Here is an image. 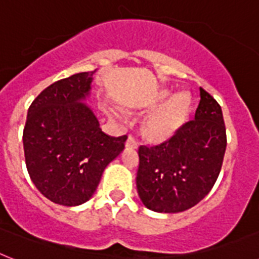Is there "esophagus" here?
<instances>
[{"label":"esophagus","mask_w":259,"mask_h":259,"mask_svg":"<svg viewBox=\"0 0 259 259\" xmlns=\"http://www.w3.org/2000/svg\"><path fill=\"white\" fill-rule=\"evenodd\" d=\"M125 146L127 149H137L138 148V142H137L136 138H134L133 136H129V138H127V141H126Z\"/></svg>","instance_id":"obj_1"}]
</instances>
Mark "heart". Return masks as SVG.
Returning <instances> with one entry per match:
<instances>
[{"label":"heart","mask_w":259,"mask_h":259,"mask_svg":"<svg viewBox=\"0 0 259 259\" xmlns=\"http://www.w3.org/2000/svg\"><path fill=\"white\" fill-rule=\"evenodd\" d=\"M169 92L163 90L158 94L157 100L151 104V108H157L169 97ZM191 96L186 92L174 94L155 111L149 115L142 126L145 138L151 142H162L173 137L186 122L191 110ZM105 111L111 117H118V113L111 108H105Z\"/></svg>","instance_id":"b5f03b06"}]
</instances>
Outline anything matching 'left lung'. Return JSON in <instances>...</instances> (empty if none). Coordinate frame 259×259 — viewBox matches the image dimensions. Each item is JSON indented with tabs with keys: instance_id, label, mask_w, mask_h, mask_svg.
Returning <instances> with one entry per match:
<instances>
[{
	"instance_id": "obj_1",
	"label": "left lung",
	"mask_w": 259,
	"mask_h": 259,
	"mask_svg": "<svg viewBox=\"0 0 259 259\" xmlns=\"http://www.w3.org/2000/svg\"><path fill=\"white\" fill-rule=\"evenodd\" d=\"M194 119L157 146H140L137 191L148 209L180 213L202 201L215 184L226 150L218 102L199 88Z\"/></svg>"
}]
</instances>
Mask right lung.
<instances>
[{
    "label": "right lung",
    "mask_w": 259,
    "mask_h": 259,
    "mask_svg": "<svg viewBox=\"0 0 259 259\" xmlns=\"http://www.w3.org/2000/svg\"><path fill=\"white\" fill-rule=\"evenodd\" d=\"M94 73L54 82L27 110L22 137L27 173L44 197L68 207L93 197L105 167L127 140L105 134L86 104Z\"/></svg>",
    "instance_id": "add662e5"
}]
</instances>
